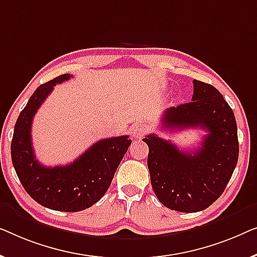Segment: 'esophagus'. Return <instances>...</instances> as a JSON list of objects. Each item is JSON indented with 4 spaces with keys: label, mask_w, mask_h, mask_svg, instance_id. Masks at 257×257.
Returning a JSON list of instances; mask_svg holds the SVG:
<instances>
[{
    "label": "esophagus",
    "mask_w": 257,
    "mask_h": 257,
    "mask_svg": "<svg viewBox=\"0 0 257 257\" xmlns=\"http://www.w3.org/2000/svg\"><path fill=\"white\" fill-rule=\"evenodd\" d=\"M147 130H148V125L146 123H143V122H140V123H136L133 125L132 135L135 140H140L142 139V136L147 133Z\"/></svg>",
    "instance_id": "34e87169"
}]
</instances>
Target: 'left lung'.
I'll use <instances>...</instances> for the list:
<instances>
[{
  "instance_id": "1",
  "label": "left lung",
  "mask_w": 257,
  "mask_h": 257,
  "mask_svg": "<svg viewBox=\"0 0 257 257\" xmlns=\"http://www.w3.org/2000/svg\"><path fill=\"white\" fill-rule=\"evenodd\" d=\"M201 128L207 132L201 147L191 153L155 134L143 139L149 147L151 186L162 204L184 213L211 206L225 191L238 158L235 116L212 85L193 80L192 101L166 109L162 128Z\"/></svg>"
}]
</instances>
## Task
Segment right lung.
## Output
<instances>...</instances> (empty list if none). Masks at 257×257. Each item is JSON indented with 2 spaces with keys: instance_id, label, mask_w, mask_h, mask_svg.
<instances>
[{
  "instance_id": "add662e5",
  "label": "right lung",
  "mask_w": 257,
  "mask_h": 257,
  "mask_svg": "<svg viewBox=\"0 0 257 257\" xmlns=\"http://www.w3.org/2000/svg\"><path fill=\"white\" fill-rule=\"evenodd\" d=\"M71 77L61 74L36 89L17 118L12 141L13 165L24 190L38 204L61 212H79L99 201L132 143L127 135L100 140L73 163L53 168L36 160L31 142L35 114L56 84Z\"/></svg>"
}]
</instances>
